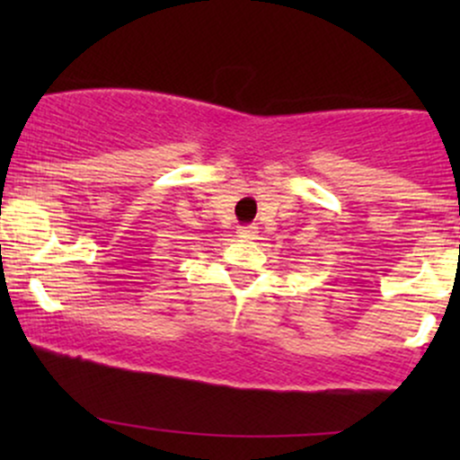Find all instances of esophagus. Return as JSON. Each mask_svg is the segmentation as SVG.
Returning a JSON list of instances; mask_svg holds the SVG:
<instances>
[{
	"label": "esophagus",
	"instance_id": "1",
	"mask_svg": "<svg viewBox=\"0 0 460 460\" xmlns=\"http://www.w3.org/2000/svg\"><path fill=\"white\" fill-rule=\"evenodd\" d=\"M237 237H240V240H255V235H257V226H252V225H246V226H237Z\"/></svg>",
	"mask_w": 460,
	"mask_h": 460
}]
</instances>
